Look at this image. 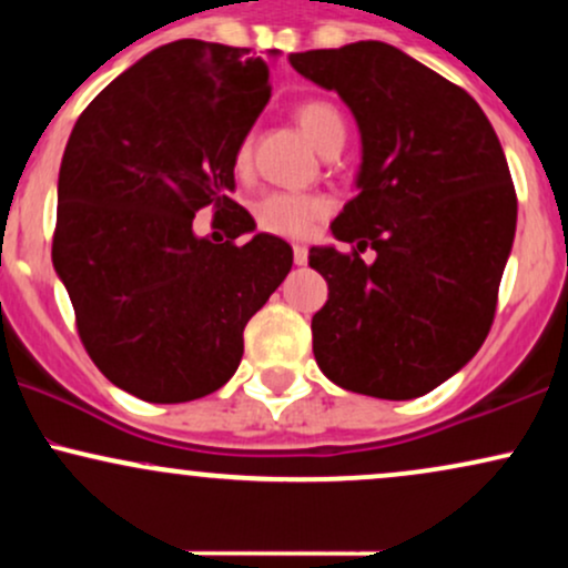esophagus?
I'll use <instances>...</instances> for the list:
<instances>
[{
    "mask_svg": "<svg viewBox=\"0 0 568 568\" xmlns=\"http://www.w3.org/2000/svg\"><path fill=\"white\" fill-rule=\"evenodd\" d=\"M293 262H296L298 266H304L306 262H310V251H306L304 245H293Z\"/></svg>",
    "mask_w": 568,
    "mask_h": 568,
    "instance_id": "esophagus-1",
    "label": "esophagus"
}]
</instances>
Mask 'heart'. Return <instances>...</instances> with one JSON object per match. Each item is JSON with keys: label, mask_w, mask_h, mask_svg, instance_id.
Instances as JSON below:
<instances>
[{"label": "heart", "mask_w": 568, "mask_h": 568, "mask_svg": "<svg viewBox=\"0 0 568 568\" xmlns=\"http://www.w3.org/2000/svg\"><path fill=\"white\" fill-rule=\"evenodd\" d=\"M296 120L306 133V139L315 143L321 152L334 146L336 141H344V120L334 103L321 101V98L304 101L296 109ZM251 152L253 139L245 135L237 146V158H234L237 168H245L251 162ZM325 213H328V202L323 197L298 192H272L253 207V219H256L258 230L266 234H277V237H306Z\"/></svg>", "instance_id": "1"}]
</instances>
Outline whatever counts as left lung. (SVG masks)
Listing matches in <instances>:
<instances>
[{
    "mask_svg": "<svg viewBox=\"0 0 568 568\" xmlns=\"http://www.w3.org/2000/svg\"><path fill=\"white\" fill-rule=\"evenodd\" d=\"M291 67L336 90L363 139L361 192L331 224L352 251H310L328 283L312 352L349 393L410 400L491 331L518 219L505 152L470 93L393 44L293 53Z\"/></svg>",
    "mask_w": 568,
    "mask_h": 568,
    "instance_id": "8db88e82",
    "label": "left lung"
}]
</instances>
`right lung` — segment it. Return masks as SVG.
Here are the masks:
<instances>
[{
  "mask_svg": "<svg viewBox=\"0 0 568 568\" xmlns=\"http://www.w3.org/2000/svg\"><path fill=\"white\" fill-rule=\"evenodd\" d=\"M270 93L264 58L179 39L103 88L71 130L53 266L90 361L141 400H197L230 382L247 321L291 272L285 240L234 243L256 226L230 197L234 158ZM207 204L226 244L191 230Z\"/></svg>",
  "mask_w": 568,
  "mask_h": 568,
  "instance_id": "right-lung-1",
  "label": "right lung"
}]
</instances>
